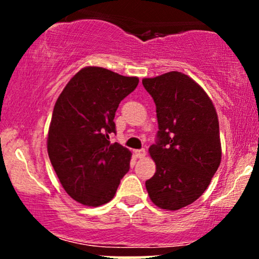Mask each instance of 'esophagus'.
<instances>
[{
  "mask_svg": "<svg viewBox=\"0 0 259 259\" xmlns=\"http://www.w3.org/2000/svg\"><path fill=\"white\" fill-rule=\"evenodd\" d=\"M135 156L138 157V158H144V157L146 156V151H145V150H136L135 151Z\"/></svg>",
  "mask_w": 259,
  "mask_h": 259,
  "instance_id": "34e87169",
  "label": "esophagus"
}]
</instances>
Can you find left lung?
Returning a JSON list of instances; mask_svg holds the SVG:
<instances>
[{"instance_id": "obj_1", "label": "left lung", "mask_w": 259, "mask_h": 259, "mask_svg": "<svg viewBox=\"0 0 259 259\" xmlns=\"http://www.w3.org/2000/svg\"><path fill=\"white\" fill-rule=\"evenodd\" d=\"M142 85L158 120L157 141L148 150L156 173L146 189L157 207L178 210L206 191L221 164L218 115L203 89L185 74L169 72Z\"/></svg>"}]
</instances>
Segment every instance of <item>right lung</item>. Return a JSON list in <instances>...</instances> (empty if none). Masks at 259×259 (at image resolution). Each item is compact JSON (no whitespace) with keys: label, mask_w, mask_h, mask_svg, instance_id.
Returning a JSON list of instances; mask_svg holds the SVG:
<instances>
[{"label":"right lung","mask_w":259,"mask_h":259,"mask_svg":"<svg viewBox=\"0 0 259 259\" xmlns=\"http://www.w3.org/2000/svg\"><path fill=\"white\" fill-rule=\"evenodd\" d=\"M136 76L101 67L79 70L65 85L53 108L47 152L68 195L99 207L114 197L129 171L132 152L118 142L114 115L120 101L135 90Z\"/></svg>","instance_id":"right-lung-1"}]
</instances>
